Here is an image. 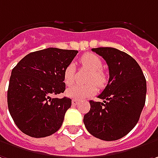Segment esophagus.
<instances>
[{"label": "esophagus", "instance_id": "1", "mask_svg": "<svg viewBox=\"0 0 158 158\" xmlns=\"http://www.w3.org/2000/svg\"><path fill=\"white\" fill-rule=\"evenodd\" d=\"M78 103H79V101H78V100H76V99H73V100L72 101V104H73V106H76Z\"/></svg>", "mask_w": 158, "mask_h": 158}]
</instances>
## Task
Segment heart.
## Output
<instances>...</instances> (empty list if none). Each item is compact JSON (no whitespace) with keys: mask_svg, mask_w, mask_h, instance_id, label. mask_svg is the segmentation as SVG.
Masks as SVG:
<instances>
[{"mask_svg":"<svg viewBox=\"0 0 158 158\" xmlns=\"http://www.w3.org/2000/svg\"><path fill=\"white\" fill-rule=\"evenodd\" d=\"M81 64L91 71L88 76L87 82L89 84L75 85L66 90L65 94L70 98L74 99H84L86 97L94 95L97 92V85L99 87H103L106 83V76L101 70L103 63L97 55L94 53H85L80 58ZM75 66L73 64H69L64 71L63 79L66 85H71L74 82Z\"/></svg>","mask_w":158,"mask_h":158,"instance_id":"b5f03b06","label":"heart"}]
</instances>
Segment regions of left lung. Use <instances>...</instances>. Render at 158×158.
I'll list each match as a JSON object with an SVG mask.
<instances>
[{"label":"left lung","mask_w":158,"mask_h":158,"mask_svg":"<svg viewBox=\"0 0 158 158\" xmlns=\"http://www.w3.org/2000/svg\"><path fill=\"white\" fill-rule=\"evenodd\" d=\"M106 60L108 83L100 95L103 102L90 101L84 115L85 126L92 135L115 141L128 134L138 123L146 100V79L137 62L115 48L92 49Z\"/></svg>","instance_id":"left-lung-1"}]
</instances>
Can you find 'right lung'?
Wrapping results in <instances>:
<instances>
[{"label": "right lung", "instance_id": "right-lung-1", "mask_svg": "<svg viewBox=\"0 0 158 158\" xmlns=\"http://www.w3.org/2000/svg\"><path fill=\"white\" fill-rule=\"evenodd\" d=\"M78 51L47 48L26 55L15 66L8 85V106L15 125L31 137L49 136L62 126L72 100L52 98L64 93V71Z\"/></svg>", "mask_w": 158, "mask_h": 158}]
</instances>
